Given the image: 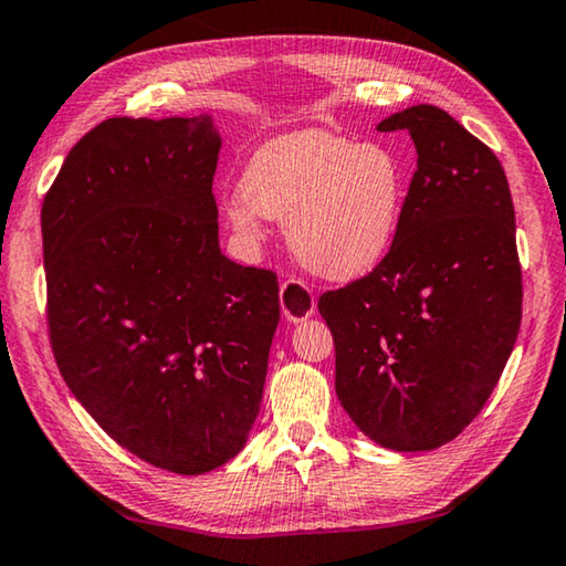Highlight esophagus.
<instances>
[{"mask_svg": "<svg viewBox=\"0 0 566 566\" xmlns=\"http://www.w3.org/2000/svg\"><path fill=\"white\" fill-rule=\"evenodd\" d=\"M280 302H282V312L290 319L300 322V319H307L312 312H315L317 302H315V294L307 284L302 280H284L282 282V290H280Z\"/></svg>", "mask_w": 566, "mask_h": 566, "instance_id": "34e87169", "label": "esophagus"}]
</instances>
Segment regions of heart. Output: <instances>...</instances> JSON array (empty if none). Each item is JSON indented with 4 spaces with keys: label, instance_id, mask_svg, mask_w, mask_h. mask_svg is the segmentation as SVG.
<instances>
[{
    "label": "heart",
    "instance_id": "heart-1",
    "mask_svg": "<svg viewBox=\"0 0 566 566\" xmlns=\"http://www.w3.org/2000/svg\"><path fill=\"white\" fill-rule=\"evenodd\" d=\"M410 170L388 143L300 130L249 158L231 229L262 239V219L284 221L286 244L310 272L347 282L378 266L398 237Z\"/></svg>",
    "mask_w": 566,
    "mask_h": 566
}]
</instances>
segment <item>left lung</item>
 I'll return each instance as SVG.
<instances>
[{"label":"left lung","instance_id":"8db88e82","mask_svg":"<svg viewBox=\"0 0 566 566\" xmlns=\"http://www.w3.org/2000/svg\"><path fill=\"white\" fill-rule=\"evenodd\" d=\"M418 170L388 256L319 297L337 398L375 443L453 441L496 388L522 325L514 203L493 150L436 105L385 118Z\"/></svg>","mask_w":566,"mask_h":566}]
</instances>
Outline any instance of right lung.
Instances as JSON below:
<instances>
[{
	"instance_id": "obj_1",
	"label": "right lung",
	"mask_w": 566,
	"mask_h": 566,
	"mask_svg": "<svg viewBox=\"0 0 566 566\" xmlns=\"http://www.w3.org/2000/svg\"><path fill=\"white\" fill-rule=\"evenodd\" d=\"M219 148L209 115L107 118L42 201L62 378L115 443L184 476L241 451L280 325L276 274L219 249Z\"/></svg>"
}]
</instances>
